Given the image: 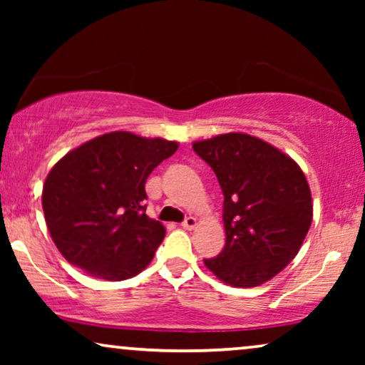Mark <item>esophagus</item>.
Returning <instances> with one entry per match:
<instances>
[{"instance_id": "obj_1", "label": "esophagus", "mask_w": 365, "mask_h": 365, "mask_svg": "<svg viewBox=\"0 0 365 365\" xmlns=\"http://www.w3.org/2000/svg\"><path fill=\"white\" fill-rule=\"evenodd\" d=\"M196 224H197V221H196V217L189 216V217H186V219H184V222L181 224V226H182L184 229H194V227H196Z\"/></svg>"}]
</instances>
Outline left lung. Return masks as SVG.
I'll return each instance as SVG.
<instances>
[{
	"label": "left lung",
	"instance_id": "8db88e82",
	"mask_svg": "<svg viewBox=\"0 0 365 365\" xmlns=\"http://www.w3.org/2000/svg\"><path fill=\"white\" fill-rule=\"evenodd\" d=\"M224 194L226 246L204 264L234 287H256L297 256L312 222V197L299 164L244 133L192 144Z\"/></svg>",
	"mask_w": 365,
	"mask_h": 365
}]
</instances>
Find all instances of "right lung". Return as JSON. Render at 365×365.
Wrapping results in <instances>:
<instances>
[{
    "label": "right lung",
    "instance_id": "right-lung-1",
    "mask_svg": "<svg viewBox=\"0 0 365 365\" xmlns=\"http://www.w3.org/2000/svg\"><path fill=\"white\" fill-rule=\"evenodd\" d=\"M179 144L113 131L69 151L49 171L43 211L58 251L104 281L136 276L166 236L146 216V179Z\"/></svg>",
    "mask_w": 365,
    "mask_h": 365
}]
</instances>
